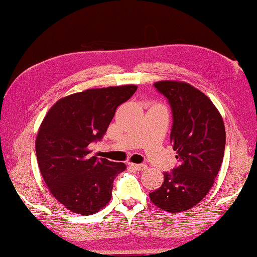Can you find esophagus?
<instances>
[{"mask_svg": "<svg viewBox=\"0 0 257 257\" xmlns=\"http://www.w3.org/2000/svg\"><path fill=\"white\" fill-rule=\"evenodd\" d=\"M130 166L132 167L133 169H135V170H139V171H143V170H147V169H148V167L145 166V164H143V163H140V164L130 163Z\"/></svg>", "mask_w": 257, "mask_h": 257, "instance_id": "34e87169", "label": "esophagus"}]
</instances>
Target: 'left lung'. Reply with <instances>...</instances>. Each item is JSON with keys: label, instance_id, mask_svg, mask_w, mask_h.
Masks as SVG:
<instances>
[{"label": "left lung", "instance_id": "8db88e82", "mask_svg": "<svg viewBox=\"0 0 257 257\" xmlns=\"http://www.w3.org/2000/svg\"><path fill=\"white\" fill-rule=\"evenodd\" d=\"M153 86L171 107L170 143L178 164L164 172L150 199L163 210L180 212L200 202L214 185L224 158L225 126L215 105L195 87L170 80Z\"/></svg>", "mask_w": 257, "mask_h": 257}]
</instances>
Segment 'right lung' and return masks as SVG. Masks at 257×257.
Returning a JSON list of instances; mask_svg holds the SVG:
<instances>
[{
  "instance_id": "1",
  "label": "right lung",
  "mask_w": 257,
  "mask_h": 257,
  "mask_svg": "<svg viewBox=\"0 0 257 257\" xmlns=\"http://www.w3.org/2000/svg\"><path fill=\"white\" fill-rule=\"evenodd\" d=\"M134 85L88 89L61 98L39 128L36 152L43 180L56 199L80 215L95 214L112 198L113 182L125 164L91 156L116 108L132 97Z\"/></svg>"
}]
</instances>
